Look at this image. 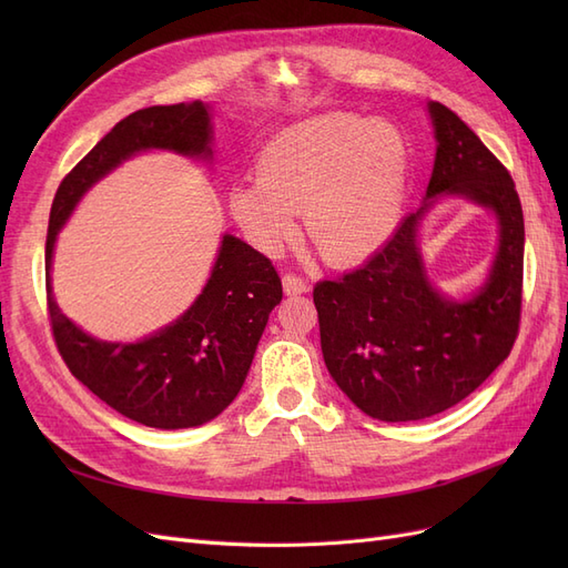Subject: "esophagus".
Segmentation results:
<instances>
[{"mask_svg": "<svg viewBox=\"0 0 568 568\" xmlns=\"http://www.w3.org/2000/svg\"><path fill=\"white\" fill-rule=\"evenodd\" d=\"M282 284H284V291L288 296H301V294H307V291H311V284H307L303 277H298V274H294V272H286L282 277Z\"/></svg>", "mask_w": 568, "mask_h": 568, "instance_id": "esophagus-1", "label": "esophagus"}]
</instances>
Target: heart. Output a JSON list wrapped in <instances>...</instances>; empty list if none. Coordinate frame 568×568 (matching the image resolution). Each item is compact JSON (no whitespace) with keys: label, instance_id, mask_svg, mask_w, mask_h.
<instances>
[{"label":"heart","instance_id":"heart-1","mask_svg":"<svg viewBox=\"0 0 568 568\" xmlns=\"http://www.w3.org/2000/svg\"><path fill=\"white\" fill-rule=\"evenodd\" d=\"M409 178L405 134L384 120L322 113L280 130L257 156V178L230 192L248 242L277 255L298 232L332 265L372 255L398 225Z\"/></svg>","mask_w":568,"mask_h":568}]
</instances>
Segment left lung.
I'll return each mask as SVG.
<instances>
[{"instance_id":"left-lung-1","label":"left lung","mask_w":568,"mask_h":568,"mask_svg":"<svg viewBox=\"0 0 568 568\" xmlns=\"http://www.w3.org/2000/svg\"><path fill=\"white\" fill-rule=\"evenodd\" d=\"M428 115L436 161L419 211L363 267L313 291L326 369L382 422L426 419L467 398L505 363L521 320L524 211L511 175L448 106L428 101ZM443 195L467 197L498 220L489 280L467 302L445 300L420 261V220Z\"/></svg>"}]
</instances>
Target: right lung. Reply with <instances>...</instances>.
Instances as JSON below:
<instances>
[{
	"instance_id": "obj_1",
	"label": "right lung",
	"mask_w": 568,
	"mask_h": 568,
	"mask_svg": "<svg viewBox=\"0 0 568 568\" xmlns=\"http://www.w3.org/2000/svg\"><path fill=\"white\" fill-rule=\"evenodd\" d=\"M149 149L213 159L211 106L192 101L134 111L63 178L47 230V307L63 363L97 398L151 428H189L215 419L246 382L267 317L282 301V280L270 257L225 234L192 307L134 343L84 334L51 294V255L78 201L113 168Z\"/></svg>"
}]
</instances>
